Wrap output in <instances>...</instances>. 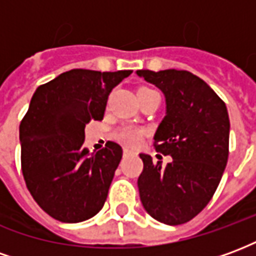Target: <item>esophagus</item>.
I'll return each mask as SVG.
<instances>
[{"mask_svg": "<svg viewBox=\"0 0 256 256\" xmlns=\"http://www.w3.org/2000/svg\"><path fill=\"white\" fill-rule=\"evenodd\" d=\"M132 154H133V152H132V150H123V155H124V156L132 155Z\"/></svg>", "mask_w": 256, "mask_h": 256, "instance_id": "obj_1", "label": "esophagus"}]
</instances>
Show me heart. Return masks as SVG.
Segmentation results:
<instances>
[{"instance_id":"1","label":"heart","mask_w":256,"mask_h":256,"mask_svg":"<svg viewBox=\"0 0 256 256\" xmlns=\"http://www.w3.org/2000/svg\"><path fill=\"white\" fill-rule=\"evenodd\" d=\"M146 89V88H142ZM141 90V89H140ZM145 132L141 128H133V126H126L122 128L116 133V138L122 142V144L128 145V146H137L141 142V140L144 137Z\"/></svg>"}]
</instances>
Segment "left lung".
<instances>
[{
  "instance_id": "left-lung-1",
  "label": "left lung",
  "mask_w": 256,
  "mask_h": 256,
  "mask_svg": "<svg viewBox=\"0 0 256 256\" xmlns=\"http://www.w3.org/2000/svg\"><path fill=\"white\" fill-rule=\"evenodd\" d=\"M162 90L166 115L155 133V150L170 155L167 166L140 154L144 168L138 190L145 211L166 225H181L208 204L229 156L230 122L224 101L189 71L138 70Z\"/></svg>"
}]
</instances>
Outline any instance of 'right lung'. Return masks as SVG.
<instances>
[{"instance_id":"right-lung-1","label":"right lung","mask_w":256,"mask_h":256,"mask_svg":"<svg viewBox=\"0 0 256 256\" xmlns=\"http://www.w3.org/2000/svg\"><path fill=\"white\" fill-rule=\"evenodd\" d=\"M132 72L76 68L38 86L32 96L19 128L22 170L31 196L54 220L82 222L106 203L122 146L108 141L89 154L84 126L104 118L110 93Z\"/></svg>"}]
</instances>
